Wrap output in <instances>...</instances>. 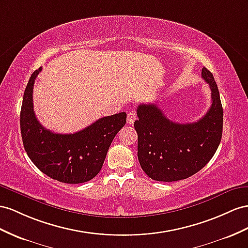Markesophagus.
Returning a JSON list of instances; mask_svg holds the SVG:
<instances>
[{"mask_svg":"<svg viewBox=\"0 0 248 248\" xmlns=\"http://www.w3.org/2000/svg\"><path fill=\"white\" fill-rule=\"evenodd\" d=\"M126 119H128V124H134L135 120L137 119V114L135 111H131L128 113V116H126Z\"/></svg>","mask_w":248,"mask_h":248,"instance_id":"obj_1","label":"esophagus"}]
</instances>
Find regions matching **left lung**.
<instances>
[{
  "label": "left lung",
  "mask_w": 248,
  "mask_h": 248,
  "mask_svg": "<svg viewBox=\"0 0 248 248\" xmlns=\"http://www.w3.org/2000/svg\"><path fill=\"white\" fill-rule=\"evenodd\" d=\"M212 91V106L198 122L170 120L154 104L137 107V156L143 172L157 181L186 179L204 168L217 151L223 128V109L212 72L202 69Z\"/></svg>",
  "instance_id": "left-lung-1"
}]
</instances>
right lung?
<instances>
[{"instance_id": "right-lung-1", "label": "right lung", "mask_w": 248, "mask_h": 248, "mask_svg": "<svg viewBox=\"0 0 248 248\" xmlns=\"http://www.w3.org/2000/svg\"><path fill=\"white\" fill-rule=\"evenodd\" d=\"M42 68L31 75L24 92L20 124L27 155L41 172L63 183L93 179L103 167L114 137L125 124L126 113L99 118L73 134L53 133L39 123L33 111V85Z\"/></svg>"}]
</instances>
